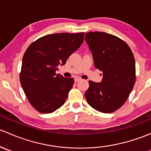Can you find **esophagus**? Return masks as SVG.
<instances>
[{
	"instance_id": "obj_1",
	"label": "esophagus",
	"mask_w": 151,
	"mask_h": 151,
	"mask_svg": "<svg viewBox=\"0 0 151 151\" xmlns=\"http://www.w3.org/2000/svg\"><path fill=\"white\" fill-rule=\"evenodd\" d=\"M80 80H81V79L79 78V77H76V78H74V82H75V83H77V82L80 81Z\"/></svg>"
}]
</instances>
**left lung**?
Masks as SVG:
<instances>
[{"label":"left lung","mask_w":151,"mask_h":151,"mask_svg":"<svg viewBox=\"0 0 151 151\" xmlns=\"http://www.w3.org/2000/svg\"><path fill=\"white\" fill-rule=\"evenodd\" d=\"M85 39L92 52L94 66L103 74L101 83L89 81L85 99L93 109L110 113L126 102L134 85V55L126 42L109 33L89 32Z\"/></svg>","instance_id":"obj_1"}]
</instances>
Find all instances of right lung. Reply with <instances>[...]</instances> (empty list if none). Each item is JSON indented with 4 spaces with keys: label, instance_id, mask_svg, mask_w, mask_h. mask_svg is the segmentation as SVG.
Here are the masks:
<instances>
[{
    "label": "right lung",
    "instance_id": "right-lung-1",
    "mask_svg": "<svg viewBox=\"0 0 151 151\" xmlns=\"http://www.w3.org/2000/svg\"><path fill=\"white\" fill-rule=\"evenodd\" d=\"M84 33H60L39 38L23 55L19 80L25 96L34 109L51 113L66 101L74 79L55 71L84 41Z\"/></svg>",
    "mask_w": 151,
    "mask_h": 151
}]
</instances>
